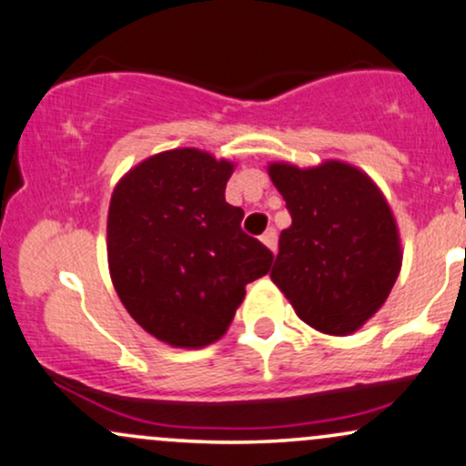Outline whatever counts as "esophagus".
<instances>
[{"mask_svg": "<svg viewBox=\"0 0 466 466\" xmlns=\"http://www.w3.org/2000/svg\"><path fill=\"white\" fill-rule=\"evenodd\" d=\"M260 240H263V245L271 251V254H276V249H278V234H276L274 228L267 229L263 237H260Z\"/></svg>", "mask_w": 466, "mask_h": 466, "instance_id": "1", "label": "esophagus"}]
</instances>
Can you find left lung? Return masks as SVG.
Segmentation results:
<instances>
[{
  "instance_id": "left-lung-1",
  "label": "left lung",
  "mask_w": 466,
  "mask_h": 466,
  "mask_svg": "<svg viewBox=\"0 0 466 466\" xmlns=\"http://www.w3.org/2000/svg\"><path fill=\"white\" fill-rule=\"evenodd\" d=\"M267 173L291 215L271 280L315 330L355 333L386 304L403 263L386 195L370 175L341 159L309 168L271 162Z\"/></svg>"
}]
</instances>
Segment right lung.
<instances>
[{
	"instance_id": "obj_1",
	"label": "right lung",
	"mask_w": 466,
	"mask_h": 466,
	"mask_svg": "<svg viewBox=\"0 0 466 466\" xmlns=\"http://www.w3.org/2000/svg\"><path fill=\"white\" fill-rule=\"evenodd\" d=\"M234 168L201 148H173L133 166L111 195V282L131 318L175 349L221 339L245 287L274 260L240 229L243 210L226 201Z\"/></svg>"
}]
</instances>
